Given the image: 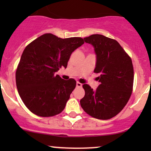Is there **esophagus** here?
<instances>
[{
	"label": "esophagus",
	"mask_w": 151,
	"mask_h": 151,
	"mask_svg": "<svg viewBox=\"0 0 151 151\" xmlns=\"http://www.w3.org/2000/svg\"><path fill=\"white\" fill-rule=\"evenodd\" d=\"M82 84L80 83L79 82H76V86H78V87H82Z\"/></svg>",
	"instance_id": "obj_1"
}]
</instances>
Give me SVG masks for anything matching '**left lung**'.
Returning a JSON list of instances; mask_svg holds the SVG:
<instances>
[{
    "label": "left lung",
    "instance_id": "8db88e82",
    "mask_svg": "<svg viewBox=\"0 0 151 151\" xmlns=\"http://www.w3.org/2000/svg\"><path fill=\"white\" fill-rule=\"evenodd\" d=\"M84 40L94 48V72L100 75L97 78L100 84L95 91L83 84L85 95L80 105L93 117L111 119L122 110L131 96L134 79L132 60L115 40L100 34H93Z\"/></svg>",
    "mask_w": 151,
    "mask_h": 151
}]
</instances>
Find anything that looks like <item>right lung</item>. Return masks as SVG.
<instances>
[{
    "label": "right lung",
    "mask_w": 151,
    "mask_h": 151,
    "mask_svg": "<svg viewBox=\"0 0 151 151\" xmlns=\"http://www.w3.org/2000/svg\"><path fill=\"white\" fill-rule=\"evenodd\" d=\"M84 44L79 37L63 39L51 34L38 37L24 49L16 72L20 98L31 112L40 117L60 113L76 85L55 74L67 68L71 53Z\"/></svg>",
    "instance_id": "add662e5"
}]
</instances>
